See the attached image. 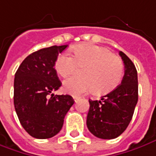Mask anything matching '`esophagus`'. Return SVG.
Returning a JSON list of instances; mask_svg holds the SVG:
<instances>
[{"label":"esophagus","instance_id":"obj_1","mask_svg":"<svg viewBox=\"0 0 156 156\" xmlns=\"http://www.w3.org/2000/svg\"><path fill=\"white\" fill-rule=\"evenodd\" d=\"M73 100H74V101H75V102H77V101H78V99H79L78 96H73Z\"/></svg>","mask_w":156,"mask_h":156}]
</instances>
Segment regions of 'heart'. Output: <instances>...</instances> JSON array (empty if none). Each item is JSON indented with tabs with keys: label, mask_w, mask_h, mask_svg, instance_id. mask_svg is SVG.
<instances>
[{
	"label": "heart",
	"mask_w": 156,
	"mask_h": 156,
	"mask_svg": "<svg viewBox=\"0 0 156 156\" xmlns=\"http://www.w3.org/2000/svg\"><path fill=\"white\" fill-rule=\"evenodd\" d=\"M72 56L60 54L55 62V68L61 77L73 73L76 65L82 66L80 77H71L63 82L65 92L74 96L90 91L106 93L119 85L124 74L122 60L108 48L92 43L74 46Z\"/></svg>",
	"instance_id": "1"
}]
</instances>
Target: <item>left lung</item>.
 Returning <instances> with one entry per match:
<instances>
[{"label":"left lung","instance_id":"obj_1","mask_svg":"<svg viewBox=\"0 0 156 156\" xmlns=\"http://www.w3.org/2000/svg\"><path fill=\"white\" fill-rule=\"evenodd\" d=\"M119 55L125 66L121 83L100 101L89 100L87 127L94 136L102 139H114L126 131L138 100L136 67L123 52L119 51Z\"/></svg>","mask_w":156,"mask_h":156}]
</instances>
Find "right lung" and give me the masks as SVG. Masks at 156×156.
I'll return each instance as SVG.
<instances>
[{"instance_id":"1","label":"right lung","mask_w":156,"mask_h":156,"mask_svg":"<svg viewBox=\"0 0 156 156\" xmlns=\"http://www.w3.org/2000/svg\"><path fill=\"white\" fill-rule=\"evenodd\" d=\"M67 45L42 48L28 55L14 78L13 103L23 128L31 136L46 139L55 136L73 105L69 95H54L61 86L55 69L58 55Z\"/></svg>"}]
</instances>
